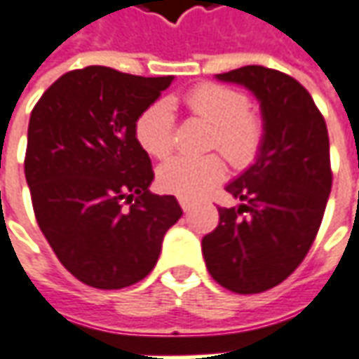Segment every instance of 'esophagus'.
<instances>
[{"mask_svg":"<svg viewBox=\"0 0 359 359\" xmlns=\"http://www.w3.org/2000/svg\"><path fill=\"white\" fill-rule=\"evenodd\" d=\"M179 203H180V208H182V211H184V213H188V211H190V208H192V203L188 202V200H184V198H180Z\"/></svg>","mask_w":359,"mask_h":359,"instance_id":"1","label":"esophagus"}]
</instances>
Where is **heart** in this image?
<instances>
[{"label":"heart","mask_w":359,"mask_h":359,"mask_svg":"<svg viewBox=\"0 0 359 359\" xmlns=\"http://www.w3.org/2000/svg\"><path fill=\"white\" fill-rule=\"evenodd\" d=\"M188 111L215 126L213 148L236 167H246L256 159L264 142V125L250 113L248 95L223 84L205 82L184 97ZM136 140L151 157H167L172 149L175 109L171 100L161 97L142 111L134 125ZM226 167L219 156H177L165 161L157 171L159 187L171 194L196 200L223 180Z\"/></svg>","instance_id":"b5f03b06"}]
</instances>
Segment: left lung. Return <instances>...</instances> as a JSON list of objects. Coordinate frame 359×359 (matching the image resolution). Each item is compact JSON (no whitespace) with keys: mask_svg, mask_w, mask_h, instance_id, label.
I'll return each instance as SVG.
<instances>
[{"mask_svg":"<svg viewBox=\"0 0 359 359\" xmlns=\"http://www.w3.org/2000/svg\"><path fill=\"white\" fill-rule=\"evenodd\" d=\"M215 79L256 95L264 142L256 161L225 187L244 203L219 208L203 259L226 290L257 294L283 283L316 241L332 184L329 134L308 90L288 74L248 65Z\"/></svg>","mask_w":359,"mask_h":359,"instance_id":"obj_1","label":"left lung"}]
</instances>
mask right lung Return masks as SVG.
<instances>
[{
    "instance_id": "right-lung-1",
    "label": "right lung",
    "mask_w": 359,
    "mask_h": 359,
    "mask_svg": "<svg viewBox=\"0 0 359 359\" xmlns=\"http://www.w3.org/2000/svg\"><path fill=\"white\" fill-rule=\"evenodd\" d=\"M171 82L92 65L63 74L32 109L25 177L36 221L84 285L118 290L142 280L182 215L175 196L149 192L151 161L134 134Z\"/></svg>"
}]
</instances>
